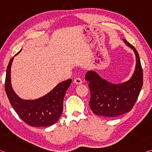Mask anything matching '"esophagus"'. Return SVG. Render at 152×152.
<instances>
[{"label": "esophagus", "instance_id": "esophagus-1", "mask_svg": "<svg viewBox=\"0 0 152 152\" xmlns=\"http://www.w3.org/2000/svg\"><path fill=\"white\" fill-rule=\"evenodd\" d=\"M74 82L76 84H80L82 83V81L80 78H76L74 80Z\"/></svg>", "mask_w": 152, "mask_h": 152}]
</instances>
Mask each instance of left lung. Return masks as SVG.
Masks as SVG:
<instances>
[{
  "label": "left lung",
  "instance_id": "left-lung-1",
  "mask_svg": "<svg viewBox=\"0 0 152 152\" xmlns=\"http://www.w3.org/2000/svg\"><path fill=\"white\" fill-rule=\"evenodd\" d=\"M123 40L135 55V69L132 78L123 83L113 84L94 71H88L86 74L91 91L89 106L92 111L99 116L117 117L129 112L142 88L143 70L137 51L127 40Z\"/></svg>",
  "mask_w": 152,
  "mask_h": 152
}]
</instances>
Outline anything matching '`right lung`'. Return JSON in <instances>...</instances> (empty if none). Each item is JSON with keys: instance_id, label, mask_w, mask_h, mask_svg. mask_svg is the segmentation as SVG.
Segmentation results:
<instances>
[{"instance_id": "right-lung-1", "label": "right lung", "mask_w": 152, "mask_h": 152, "mask_svg": "<svg viewBox=\"0 0 152 152\" xmlns=\"http://www.w3.org/2000/svg\"><path fill=\"white\" fill-rule=\"evenodd\" d=\"M13 58L11 59L7 66L4 85L12 107L20 119L30 126L45 127L53 125L62 114L64 98L72 80L60 82L47 94L37 99H22L17 96L11 86V68Z\"/></svg>"}]
</instances>
